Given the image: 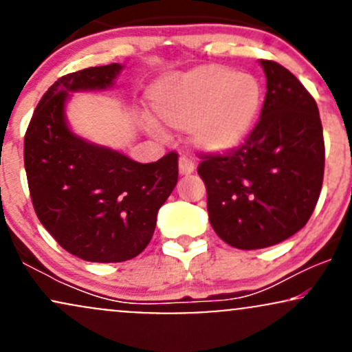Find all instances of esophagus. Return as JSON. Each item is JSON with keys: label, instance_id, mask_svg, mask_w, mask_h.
<instances>
[{"label": "esophagus", "instance_id": "1", "mask_svg": "<svg viewBox=\"0 0 352 352\" xmlns=\"http://www.w3.org/2000/svg\"><path fill=\"white\" fill-rule=\"evenodd\" d=\"M195 170V165H193L192 160L188 157H180L179 159V173L180 175H190Z\"/></svg>", "mask_w": 352, "mask_h": 352}]
</instances>
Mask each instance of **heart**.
Returning <instances> with one entry per match:
<instances>
[{
	"label": "heart",
	"mask_w": 352,
	"mask_h": 352,
	"mask_svg": "<svg viewBox=\"0 0 352 352\" xmlns=\"http://www.w3.org/2000/svg\"><path fill=\"white\" fill-rule=\"evenodd\" d=\"M151 107L175 131L190 129V142L208 155L235 152L246 142L263 107V87L253 74L207 64L162 78L151 89ZM147 131L157 134V124Z\"/></svg>",
	"instance_id": "b5f03b06"
}]
</instances>
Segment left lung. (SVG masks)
I'll list each match as a JSON object with an SVG mask.
<instances>
[{"instance_id": "obj_1", "label": "left lung", "mask_w": 352, "mask_h": 352, "mask_svg": "<svg viewBox=\"0 0 352 352\" xmlns=\"http://www.w3.org/2000/svg\"><path fill=\"white\" fill-rule=\"evenodd\" d=\"M266 96L245 145L199 165L208 218L225 243L258 250L305 227L324 175V140L314 99L286 67L260 60Z\"/></svg>"}]
</instances>
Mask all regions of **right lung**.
Returning a JSON list of instances; mask_svg holds the SVG:
<instances>
[{
	"label": "right lung",
	"instance_id": "add662e5",
	"mask_svg": "<svg viewBox=\"0 0 352 352\" xmlns=\"http://www.w3.org/2000/svg\"><path fill=\"white\" fill-rule=\"evenodd\" d=\"M122 69L114 63L63 76L39 100L24 137L36 215L66 252L92 263L142 253L179 179L175 152L139 164L72 131L66 114L72 94L114 87Z\"/></svg>",
	"mask_w": 352,
	"mask_h": 352
}]
</instances>
